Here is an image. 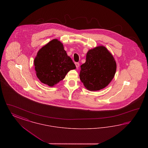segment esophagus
I'll return each instance as SVG.
<instances>
[{
    "instance_id": "1",
    "label": "esophagus",
    "mask_w": 148,
    "mask_h": 148,
    "mask_svg": "<svg viewBox=\"0 0 148 148\" xmlns=\"http://www.w3.org/2000/svg\"><path fill=\"white\" fill-rule=\"evenodd\" d=\"M75 66H76V67H77V69L79 67V65H80L79 63H75Z\"/></svg>"
}]
</instances>
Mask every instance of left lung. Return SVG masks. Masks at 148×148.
<instances>
[{
	"label": "left lung",
	"instance_id": "8db88e82",
	"mask_svg": "<svg viewBox=\"0 0 148 148\" xmlns=\"http://www.w3.org/2000/svg\"><path fill=\"white\" fill-rule=\"evenodd\" d=\"M80 68V79L85 87L90 91H97L104 88L112 80L116 64L106 47L99 46L88 51L86 62Z\"/></svg>",
	"mask_w": 148,
	"mask_h": 148
}]
</instances>
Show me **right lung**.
Segmentation results:
<instances>
[{"instance_id":"add662e5","label":"right lung","mask_w":148,"mask_h":148,"mask_svg":"<svg viewBox=\"0 0 148 148\" xmlns=\"http://www.w3.org/2000/svg\"><path fill=\"white\" fill-rule=\"evenodd\" d=\"M34 66L37 77L50 86L62 80L69 71L76 68L63 44L57 39L52 40L39 50Z\"/></svg>"}]
</instances>
